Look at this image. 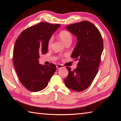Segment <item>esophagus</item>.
<instances>
[{
	"label": "esophagus",
	"instance_id": "esophagus-1",
	"mask_svg": "<svg viewBox=\"0 0 121 121\" xmlns=\"http://www.w3.org/2000/svg\"><path fill=\"white\" fill-rule=\"evenodd\" d=\"M56 68H57V69H61V68H64V67L63 66V65H56Z\"/></svg>",
	"mask_w": 121,
	"mask_h": 121
}]
</instances>
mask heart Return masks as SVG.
<instances>
[{
    "instance_id": "b5f03b06",
    "label": "heart",
    "mask_w": 121,
    "mask_h": 121,
    "mask_svg": "<svg viewBox=\"0 0 121 121\" xmlns=\"http://www.w3.org/2000/svg\"><path fill=\"white\" fill-rule=\"evenodd\" d=\"M59 35V37H60L61 40H62L65 44H66L68 42H71V41H72V35H71L70 32L67 31V30H62V31H61V32H60ZM52 37L50 38L48 42V46H50L51 43H52Z\"/></svg>"
}]
</instances>
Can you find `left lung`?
I'll return each mask as SVG.
<instances>
[{"instance_id":"8db88e82","label":"left lung","mask_w":121,"mask_h":121,"mask_svg":"<svg viewBox=\"0 0 121 121\" xmlns=\"http://www.w3.org/2000/svg\"><path fill=\"white\" fill-rule=\"evenodd\" d=\"M65 28L77 37L76 45L71 57L78 62L73 71L70 67H66L69 73L65 83L69 89L81 92L90 86L98 73L104 48L103 39L99 30L89 21L78 22Z\"/></svg>"}]
</instances>
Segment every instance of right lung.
Returning a JSON list of instances; mask_svg holds the SVG:
<instances>
[{"label": "right lung", "instance_id": "obj_1", "mask_svg": "<svg viewBox=\"0 0 121 121\" xmlns=\"http://www.w3.org/2000/svg\"><path fill=\"white\" fill-rule=\"evenodd\" d=\"M60 24L40 22L26 29L16 39L13 60L16 73L26 89L37 92L48 86L56 71V65H42L38 59L48 51V42Z\"/></svg>", "mask_w": 121, "mask_h": 121}]
</instances>
